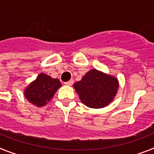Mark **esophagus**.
<instances>
[{
	"label": "esophagus",
	"mask_w": 154,
	"mask_h": 154,
	"mask_svg": "<svg viewBox=\"0 0 154 154\" xmlns=\"http://www.w3.org/2000/svg\"><path fill=\"white\" fill-rule=\"evenodd\" d=\"M73 84V80H69L68 82H65L66 86H72Z\"/></svg>",
	"instance_id": "esophagus-1"
}]
</instances>
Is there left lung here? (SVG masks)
Returning a JSON list of instances; mask_svg holds the SVG:
<instances>
[{
  "instance_id": "left-lung-1",
  "label": "left lung",
  "mask_w": 154,
  "mask_h": 154,
  "mask_svg": "<svg viewBox=\"0 0 154 154\" xmlns=\"http://www.w3.org/2000/svg\"><path fill=\"white\" fill-rule=\"evenodd\" d=\"M119 82L113 75L97 69H91L73 84L82 103L91 109H101L108 106L118 93Z\"/></svg>"
}]
</instances>
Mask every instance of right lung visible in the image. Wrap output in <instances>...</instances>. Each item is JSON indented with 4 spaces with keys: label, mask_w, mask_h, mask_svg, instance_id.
Returning a JSON list of instances; mask_svg holds the SVG:
<instances>
[{
    "label": "right lung",
    "mask_w": 154,
    "mask_h": 154,
    "mask_svg": "<svg viewBox=\"0 0 154 154\" xmlns=\"http://www.w3.org/2000/svg\"><path fill=\"white\" fill-rule=\"evenodd\" d=\"M62 86L60 80L47 74L40 73L34 81L25 87L23 94L31 103L43 107L54 97L55 92Z\"/></svg>",
    "instance_id": "right-lung-1"
}]
</instances>
